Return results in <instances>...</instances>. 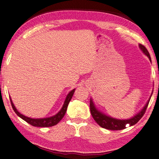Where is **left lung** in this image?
<instances>
[{"mask_svg":"<svg viewBox=\"0 0 159 159\" xmlns=\"http://www.w3.org/2000/svg\"><path fill=\"white\" fill-rule=\"evenodd\" d=\"M139 48H140V50L143 51V53L145 54V56L148 57L150 62H152L151 57H150V55L148 49L142 44H139ZM152 94L153 90L151 95H150V97L148 99V102L146 103V104L142 108V110L138 112L136 115H135L134 116H133L132 117L127 120L116 119V118L112 117L111 116H109V115L103 113V112L100 111L96 107V106H95L93 100H92L91 98L90 102H89V107H90V112L92 116L93 117L95 122L102 128H104L108 130H114V131H115V130L125 129H126V126L127 125H129L130 126L134 125L141 119V118H142L143 115L145 114L147 108H148Z\"/></svg>","mask_w":159,"mask_h":159,"instance_id":"1","label":"left lung"}]
</instances>
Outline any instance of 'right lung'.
<instances>
[{
    "mask_svg": "<svg viewBox=\"0 0 159 159\" xmlns=\"http://www.w3.org/2000/svg\"><path fill=\"white\" fill-rule=\"evenodd\" d=\"M75 89H72V90H71L70 92H69L68 94L67 95V97L65 98V100L64 102V103H63L62 105V107L60 110V111L57 112V113L54 115L53 116L44 117V118H31V117H28L27 116H25V115L20 113V112L17 111L15 106L14 105L11 99V97H10V99L11 107H12L14 112H16V114L18 115L19 117H21L22 120H24V121H25V122L34 126H38V127H49V126H53L54 125H56L62 119L63 117L65 116L66 111H67L68 104L69 103H70V100L71 99L72 97H73Z\"/></svg>",
    "mask_w": 159,
    "mask_h": 159,
    "instance_id": "add662e5",
    "label": "right lung"
}]
</instances>
